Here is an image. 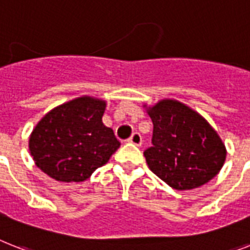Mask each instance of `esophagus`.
<instances>
[{
  "label": "esophagus",
  "instance_id": "esophagus-1",
  "mask_svg": "<svg viewBox=\"0 0 250 250\" xmlns=\"http://www.w3.org/2000/svg\"><path fill=\"white\" fill-rule=\"evenodd\" d=\"M129 144H133V145L136 146H140L141 144H143V137H141V135L140 133H137V132H135V133H132V136L129 137L128 140H127Z\"/></svg>",
  "mask_w": 250,
  "mask_h": 250
}]
</instances>
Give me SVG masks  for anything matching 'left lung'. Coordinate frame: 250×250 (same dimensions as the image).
Masks as SVG:
<instances>
[{
    "label": "left lung",
    "mask_w": 250,
    "mask_h": 250,
    "mask_svg": "<svg viewBox=\"0 0 250 250\" xmlns=\"http://www.w3.org/2000/svg\"><path fill=\"white\" fill-rule=\"evenodd\" d=\"M153 121V146L146 163L176 190L200 188L216 177L226 160V146L203 115L174 99L144 105Z\"/></svg>",
    "instance_id": "obj_1"
}]
</instances>
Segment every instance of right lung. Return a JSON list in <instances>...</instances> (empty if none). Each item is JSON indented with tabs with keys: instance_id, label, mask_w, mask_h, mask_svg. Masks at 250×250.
Listing matches in <instances>:
<instances>
[{
	"instance_id": "1",
	"label": "right lung",
	"mask_w": 250,
	"mask_h": 250,
	"mask_svg": "<svg viewBox=\"0 0 250 250\" xmlns=\"http://www.w3.org/2000/svg\"><path fill=\"white\" fill-rule=\"evenodd\" d=\"M106 101L81 96L50 110L29 136L41 171L60 182H82L109 162L121 143L103 123Z\"/></svg>"
}]
</instances>
